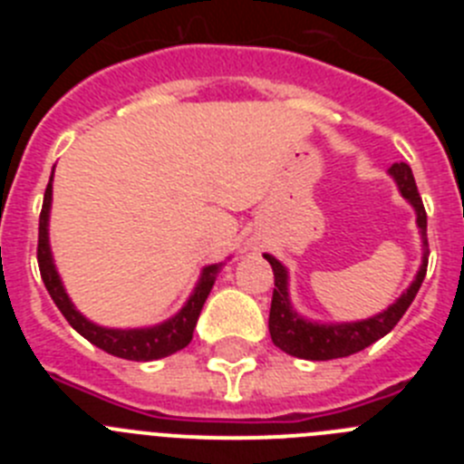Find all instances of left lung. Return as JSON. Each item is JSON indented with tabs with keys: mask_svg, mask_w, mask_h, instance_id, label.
<instances>
[{
	"mask_svg": "<svg viewBox=\"0 0 464 464\" xmlns=\"http://www.w3.org/2000/svg\"><path fill=\"white\" fill-rule=\"evenodd\" d=\"M392 176V181L397 183V190L401 197L416 211V225L418 235H420V244H423V257H420V267H418L416 276L409 283V288L392 302L391 306L381 314L370 315L364 321H351V323H321L311 321L306 315L297 314V309L290 302L288 290V269L276 257L265 253V260L272 265L274 269V295H272V309H269V334H272L274 346L285 351L288 355L302 360H334L353 355L362 348L372 346L385 337L392 327L400 323L404 311L411 306L413 297H416L420 283H423L425 272H428V216H425L423 199L418 195L416 181H413L411 167L407 162H395L388 169Z\"/></svg>",
	"mask_w": 464,
	"mask_h": 464,
	"instance_id": "8db88e82",
	"label": "left lung"
}]
</instances>
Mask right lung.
<instances>
[{
  "instance_id": "obj_1",
  "label": "right lung",
  "mask_w": 464,
  "mask_h": 464,
  "mask_svg": "<svg viewBox=\"0 0 464 464\" xmlns=\"http://www.w3.org/2000/svg\"><path fill=\"white\" fill-rule=\"evenodd\" d=\"M51 204H53V174L48 181L46 195H44V207H41L39 216V248H36V260H39V272L44 278L48 295L53 297L55 306L63 311V315L69 321V325L79 332L81 337L88 339L97 348L106 351V353L116 355L122 360H137V362H149V360L167 358V355L181 351L190 343L192 332H195L197 318L202 314V306L207 302L208 293H211L216 276L220 274L225 262L218 265H207L199 274V281L192 288L190 297L186 299V304L176 311L171 318L158 323V325L149 327H104L85 318L76 306H73L72 297L64 290V283L57 274L55 260H53L51 251V237H48V220H51Z\"/></svg>"
}]
</instances>
